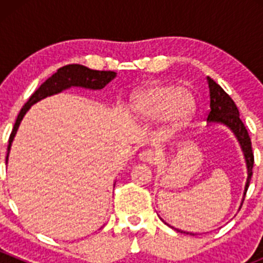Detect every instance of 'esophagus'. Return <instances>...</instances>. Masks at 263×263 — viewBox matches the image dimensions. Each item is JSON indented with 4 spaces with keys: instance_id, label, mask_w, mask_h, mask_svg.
Instances as JSON below:
<instances>
[{
    "instance_id": "esophagus-1",
    "label": "esophagus",
    "mask_w": 263,
    "mask_h": 263,
    "mask_svg": "<svg viewBox=\"0 0 263 263\" xmlns=\"http://www.w3.org/2000/svg\"><path fill=\"white\" fill-rule=\"evenodd\" d=\"M139 159L142 161V163H148V164H154L156 163L158 160V155L154 153L153 150H144L139 154Z\"/></svg>"
}]
</instances>
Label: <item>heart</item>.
Here are the masks:
<instances>
[{
  "label": "heart",
  "mask_w": 263,
  "mask_h": 263,
  "mask_svg": "<svg viewBox=\"0 0 263 263\" xmlns=\"http://www.w3.org/2000/svg\"><path fill=\"white\" fill-rule=\"evenodd\" d=\"M195 95L187 86L155 82L136 90L129 98L127 109L141 123L160 121L169 128H181L195 112Z\"/></svg>",
  "instance_id": "1"
}]
</instances>
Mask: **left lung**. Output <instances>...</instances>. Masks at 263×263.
I'll return each instance as SVG.
<instances>
[{
  "mask_svg": "<svg viewBox=\"0 0 263 263\" xmlns=\"http://www.w3.org/2000/svg\"><path fill=\"white\" fill-rule=\"evenodd\" d=\"M208 84L209 89H210V112H209L208 115V124L219 123L228 127V128L234 134V136L237 137L238 142H239V146L243 151V155H245V160L247 164V182L245 192H243V200L242 203H240V208H242L247 190H248L249 187V182H251L252 173H253L252 169H253L254 158L253 153H252V142L251 139H249L248 132H247L246 129L245 123H243L242 119L239 118V110H238L237 105L233 102L232 98L224 91V89H222L220 85H217L216 82H215L213 79L209 78V76ZM177 232L185 233V234H192V233L182 232V230L179 229H177Z\"/></svg>",
  "mask_w": 263,
  "mask_h": 263,
  "instance_id": "1",
  "label": "left lung"
}]
</instances>
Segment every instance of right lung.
Instances as JSON below:
<instances>
[{"label": "right lung", "instance_id": "1", "mask_svg": "<svg viewBox=\"0 0 263 263\" xmlns=\"http://www.w3.org/2000/svg\"><path fill=\"white\" fill-rule=\"evenodd\" d=\"M116 76L117 73L113 72V71H97L85 67L82 65H67L58 68L57 72L53 73L49 79H47L38 87V90L34 91V94L29 98L25 105L21 108L20 113H18L16 118V122H15L14 129H12L11 135H10L9 146H7L6 164L7 160H9V154L10 150H11L12 141H14L18 126H20L24 116L30 109L31 105L38 103L39 100L44 99V98L52 97V95L62 92L63 90H67L70 87H84V89L89 90H100L105 85L109 84Z\"/></svg>", "mask_w": 263, "mask_h": 263}]
</instances>
